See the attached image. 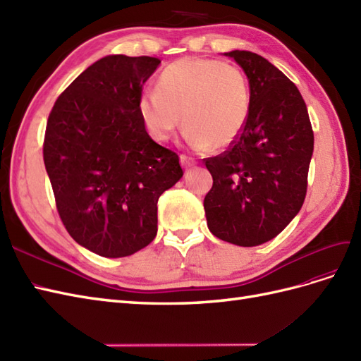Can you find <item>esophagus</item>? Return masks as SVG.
Instances as JSON below:
<instances>
[{
    "instance_id": "34e87169",
    "label": "esophagus",
    "mask_w": 361,
    "mask_h": 361,
    "mask_svg": "<svg viewBox=\"0 0 361 361\" xmlns=\"http://www.w3.org/2000/svg\"><path fill=\"white\" fill-rule=\"evenodd\" d=\"M180 161H181V164H183V168H186V169L193 168V166H195V161H193V159H190V157L184 155V154L180 155Z\"/></svg>"
}]
</instances>
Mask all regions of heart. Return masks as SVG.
<instances>
[{
  "mask_svg": "<svg viewBox=\"0 0 361 361\" xmlns=\"http://www.w3.org/2000/svg\"><path fill=\"white\" fill-rule=\"evenodd\" d=\"M138 111L155 140H169L184 122V140L192 149H223L243 134L252 92L235 63L183 58L161 71L157 90L143 92Z\"/></svg>",
  "mask_w": 361,
  "mask_h": 361,
  "instance_id": "obj_1",
  "label": "heart"
}]
</instances>
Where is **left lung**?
<instances>
[{
	"label": "left lung",
	"instance_id": "1",
	"mask_svg": "<svg viewBox=\"0 0 361 361\" xmlns=\"http://www.w3.org/2000/svg\"><path fill=\"white\" fill-rule=\"evenodd\" d=\"M226 54L245 71L252 111L238 140L204 159L214 178L204 210L216 238L253 247L279 235L299 214L314 133L300 91L281 70L247 50Z\"/></svg>",
	"mask_w": 361,
	"mask_h": 361
}]
</instances>
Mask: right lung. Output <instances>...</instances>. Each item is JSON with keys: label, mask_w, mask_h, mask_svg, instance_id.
<instances>
[{"label": "right lung", "mask_w": 361, "mask_h": 361, "mask_svg": "<svg viewBox=\"0 0 361 361\" xmlns=\"http://www.w3.org/2000/svg\"><path fill=\"white\" fill-rule=\"evenodd\" d=\"M160 62L102 58L49 114L42 154L58 214L70 236L99 256L123 257L151 244L157 202L183 177L177 152L152 140L138 111Z\"/></svg>", "instance_id": "1"}]
</instances>
